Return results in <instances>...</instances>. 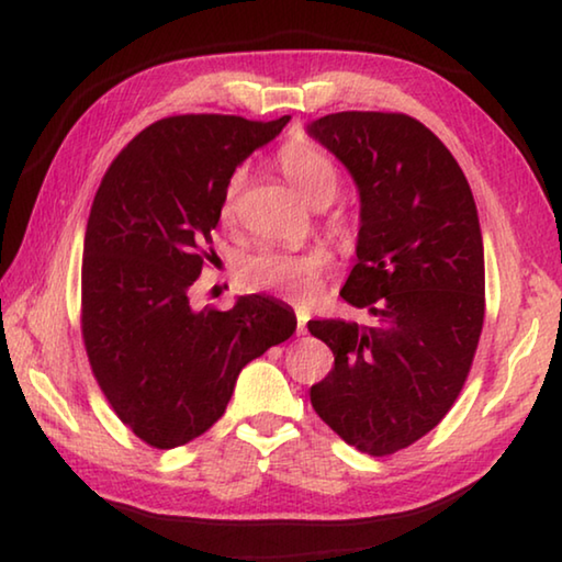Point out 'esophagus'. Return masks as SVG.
Segmentation results:
<instances>
[{"instance_id": "34e87169", "label": "esophagus", "mask_w": 562, "mask_h": 562, "mask_svg": "<svg viewBox=\"0 0 562 562\" xmlns=\"http://www.w3.org/2000/svg\"><path fill=\"white\" fill-rule=\"evenodd\" d=\"M307 319H310L307 312L297 310V335H304V331H307Z\"/></svg>"}]
</instances>
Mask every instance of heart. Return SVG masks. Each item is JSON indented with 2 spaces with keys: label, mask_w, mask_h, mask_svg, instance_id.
Instances as JSON below:
<instances>
[{
  "label": "heart",
  "mask_w": 562,
  "mask_h": 562,
  "mask_svg": "<svg viewBox=\"0 0 562 562\" xmlns=\"http://www.w3.org/2000/svg\"><path fill=\"white\" fill-rule=\"evenodd\" d=\"M278 166L290 180L294 190L310 205H327L339 188V168L327 150H322L312 140H290L278 154ZM245 168L233 170L223 190L221 215L223 221H233L237 211V198L245 188ZM337 233H345V225L335 223ZM327 268V255L322 250L307 252H282V250H258L247 255L240 265V280L250 290L274 292L284 300L304 302L317 290L319 274Z\"/></svg>",
  "instance_id": "b5f03b06"
}]
</instances>
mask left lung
<instances>
[{"instance_id":"obj_1","label":"left lung","mask_w":562,"mask_h":562,"mask_svg":"<svg viewBox=\"0 0 562 562\" xmlns=\"http://www.w3.org/2000/svg\"><path fill=\"white\" fill-rule=\"evenodd\" d=\"M359 190L357 265L341 288L369 322L310 319L335 355L310 398L331 431L392 456L439 426L465 376L486 312L479 211L439 136L406 113L341 111L312 121Z\"/></svg>"}]
</instances>
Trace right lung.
Masks as SVG:
<instances>
[{
  "label": "right lung",
  "mask_w": 562,
  "mask_h": 562,
  "mask_svg": "<svg viewBox=\"0 0 562 562\" xmlns=\"http://www.w3.org/2000/svg\"><path fill=\"white\" fill-rule=\"evenodd\" d=\"M223 113L168 116L113 158L83 237L81 335L113 412L140 441L176 449L225 414L247 361L290 339L294 312L265 294L193 310L213 258L227 178L288 126Z\"/></svg>",
  "instance_id": "add662e5"
}]
</instances>
